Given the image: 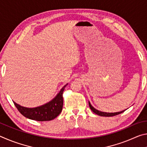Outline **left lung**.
Returning <instances> with one entry per match:
<instances>
[{
  "label": "left lung",
  "mask_w": 147,
  "mask_h": 147,
  "mask_svg": "<svg viewBox=\"0 0 147 147\" xmlns=\"http://www.w3.org/2000/svg\"><path fill=\"white\" fill-rule=\"evenodd\" d=\"M89 108L92 110L93 112H94V113L97 114L98 115H100V116H102V117H112V116H115L117 115H119V114L122 113L123 112H124V111L126 110H123V111H119V112H114V113H107V112H103V111H99L98 109H96L94 108V107L92 106V105L91 104V103L89 102Z\"/></svg>",
  "instance_id": "1"
}]
</instances>
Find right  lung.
<instances>
[{
	"instance_id": "right-lung-1",
	"label": "right lung",
	"mask_w": 147,
	"mask_h": 147,
	"mask_svg": "<svg viewBox=\"0 0 147 147\" xmlns=\"http://www.w3.org/2000/svg\"><path fill=\"white\" fill-rule=\"evenodd\" d=\"M68 84L61 89L53 100L43 105L36 108H26L15 102L13 103L19 111L25 117L38 121H51L58 117L63 108V93Z\"/></svg>"
}]
</instances>
